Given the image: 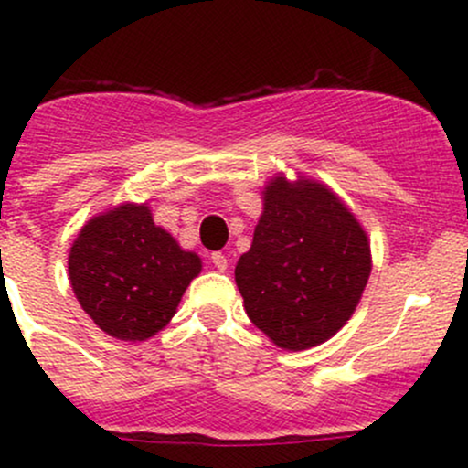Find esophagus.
<instances>
[{
	"instance_id": "1",
	"label": "esophagus",
	"mask_w": 468,
	"mask_h": 468,
	"mask_svg": "<svg viewBox=\"0 0 468 468\" xmlns=\"http://www.w3.org/2000/svg\"><path fill=\"white\" fill-rule=\"evenodd\" d=\"M211 261H213V266H216L218 271H222V272L229 268V260H227V255H224V252H213Z\"/></svg>"
}]
</instances>
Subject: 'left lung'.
I'll return each mask as SVG.
<instances>
[{
	"label": "left lung",
	"mask_w": 468,
	"mask_h": 468,
	"mask_svg": "<svg viewBox=\"0 0 468 468\" xmlns=\"http://www.w3.org/2000/svg\"><path fill=\"white\" fill-rule=\"evenodd\" d=\"M372 272L354 213L330 186L275 176L250 250L235 266L249 319L283 350L325 343L350 321Z\"/></svg>",
	"instance_id": "left-lung-1"
}]
</instances>
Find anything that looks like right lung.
<instances>
[{
  "instance_id": "obj_1",
  "label": "right lung",
  "mask_w": 468,
  "mask_h": 468,
  "mask_svg": "<svg viewBox=\"0 0 468 468\" xmlns=\"http://www.w3.org/2000/svg\"><path fill=\"white\" fill-rule=\"evenodd\" d=\"M200 271V257L155 227L147 204L132 202L90 219L68 257L80 308L110 336L133 343L169 324Z\"/></svg>"
}]
</instances>
